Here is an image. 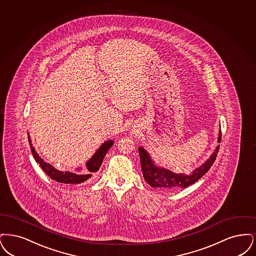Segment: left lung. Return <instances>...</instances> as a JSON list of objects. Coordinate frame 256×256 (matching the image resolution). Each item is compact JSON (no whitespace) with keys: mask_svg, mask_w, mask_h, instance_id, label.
I'll use <instances>...</instances> for the list:
<instances>
[{"mask_svg":"<svg viewBox=\"0 0 256 256\" xmlns=\"http://www.w3.org/2000/svg\"><path fill=\"white\" fill-rule=\"evenodd\" d=\"M221 130L219 132L218 142H221ZM219 146L216 147L213 154L210 158L202 164L200 167L196 168L190 175L176 174L170 170L162 167L156 166L153 162L150 155L142 147H138V153L140 158V166L144 173V178L152 188H160L166 189L186 188L189 186L200 180L212 167L216 160L217 153L219 151Z\"/></svg>","mask_w":256,"mask_h":256,"instance_id":"left-lung-1","label":"left lung"}]
</instances>
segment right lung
I'll return each instance as SVG.
<instances>
[{
	"mask_svg": "<svg viewBox=\"0 0 256 256\" xmlns=\"http://www.w3.org/2000/svg\"><path fill=\"white\" fill-rule=\"evenodd\" d=\"M28 136V142L30 146L32 149V153L34 155V160H36V162L41 166V168L44 170V173L50 177V178L58 182H62V184H81L84 182L85 180H89L92 173L98 171L100 166L102 164L103 158L106 156L107 152L109 151V149L111 148L112 145L114 144L112 140H107L103 144L100 146L98 149V151L94 153V155L90 158L89 160L86 164L87 166V171L84 173H79V172H68V171H60L57 170L56 168L50 166V164H46L44 160L37 154V152L34 149V145L32 144L30 140V134ZM79 170V169H78Z\"/></svg>",
	"mask_w": 256,
	"mask_h": 256,
	"instance_id": "obj_1",
	"label": "right lung"
}]
</instances>
